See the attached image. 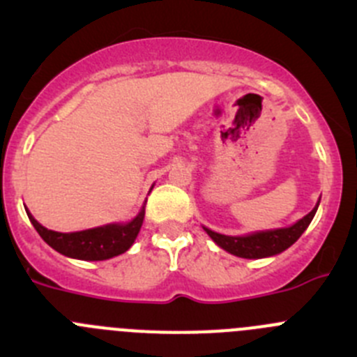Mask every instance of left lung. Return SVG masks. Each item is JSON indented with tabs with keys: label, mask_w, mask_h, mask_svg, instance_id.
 I'll return each instance as SVG.
<instances>
[{
	"label": "left lung",
	"mask_w": 357,
	"mask_h": 357,
	"mask_svg": "<svg viewBox=\"0 0 357 357\" xmlns=\"http://www.w3.org/2000/svg\"><path fill=\"white\" fill-rule=\"evenodd\" d=\"M321 202V201H319ZM319 202L312 211L306 216H303L298 224L292 227L285 229H275V231H266V232H255V234L248 236H224L218 232H213L206 229L209 238L220 246V248L227 250L229 254L238 255L243 259H262L269 257V255H276L280 252L287 250L289 246L294 245L299 239V236L306 231L310 222L314 220L315 211L319 208Z\"/></svg>",
	"instance_id": "8db88e82"
}]
</instances>
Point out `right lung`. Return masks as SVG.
I'll return each mask as SVG.
<instances>
[{"label": "right lung", "mask_w": 357, "mask_h": 357, "mask_svg": "<svg viewBox=\"0 0 357 357\" xmlns=\"http://www.w3.org/2000/svg\"><path fill=\"white\" fill-rule=\"evenodd\" d=\"M28 213L29 222L40 238L47 243L49 246L72 259H82V261H105V259L116 257L119 254H125L126 250L133 245L141 231L142 220H144V209L139 213L130 224H111L103 227L88 229L81 232H54L42 227Z\"/></svg>", "instance_id": "1"}]
</instances>
